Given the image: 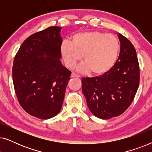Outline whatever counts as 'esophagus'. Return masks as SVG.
Returning a JSON list of instances; mask_svg holds the SVG:
<instances>
[{
  "mask_svg": "<svg viewBox=\"0 0 152 152\" xmlns=\"http://www.w3.org/2000/svg\"><path fill=\"white\" fill-rule=\"evenodd\" d=\"M71 77H72V78H75V77H76V78H80V76L78 75L75 74V73H74V72H72V73L71 74Z\"/></svg>",
  "mask_w": 152,
  "mask_h": 152,
  "instance_id": "obj_1",
  "label": "esophagus"
}]
</instances>
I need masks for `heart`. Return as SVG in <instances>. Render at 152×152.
I'll list each match as a JSON object with an SVG mask.
<instances>
[{"instance_id":"obj_1","label":"heart","mask_w":152,"mask_h":152,"mask_svg":"<svg viewBox=\"0 0 152 152\" xmlns=\"http://www.w3.org/2000/svg\"><path fill=\"white\" fill-rule=\"evenodd\" d=\"M60 50L68 68H74L83 56L85 64L78 68L79 71L91 70L93 74L100 75L107 73L115 64L120 43L113 34L97 31L80 32L72 36L70 43L64 41Z\"/></svg>"}]
</instances>
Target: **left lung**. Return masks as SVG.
I'll list each match as a JSON object with an SVG mask.
<instances>
[{
    "label": "left lung",
    "mask_w": 152,
    "mask_h": 152,
    "mask_svg": "<svg viewBox=\"0 0 152 152\" xmlns=\"http://www.w3.org/2000/svg\"><path fill=\"white\" fill-rule=\"evenodd\" d=\"M120 52L118 60L107 73L82 79V92L93 115L110 119L123 113L134 100L140 82L136 49L131 41L118 34Z\"/></svg>",
    "instance_id": "left-lung-1"
}]
</instances>
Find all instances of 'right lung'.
<instances>
[{
	"label": "right lung",
	"instance_id": "1",
	"mask_svg": "<svg viewBox=\"0 0 152 152\" xmlns=\"http://www.w3.org/2000/svg\"><path fill=\"white\" fill-rule=\"evenodd\" d=\"M61 29L52 26L30 35L14 57L12 78L16 97L27 113L39 119L59 113L70 79L71 72L59 59Z\"/></svg>",
	"mask_w": 152,
	"mask_h": 152
}]
</instances>
